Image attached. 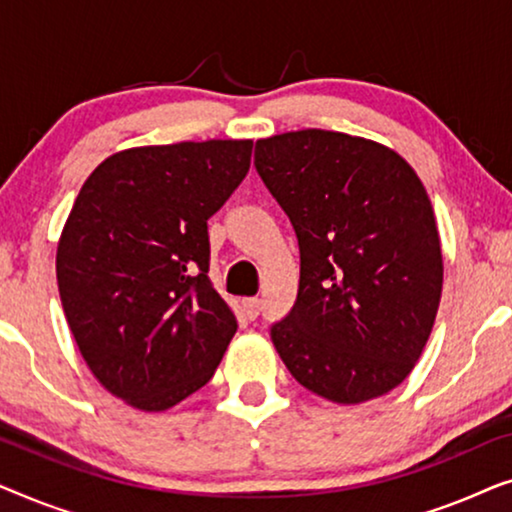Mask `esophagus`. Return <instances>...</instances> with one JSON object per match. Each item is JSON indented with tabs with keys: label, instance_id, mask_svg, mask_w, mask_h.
<instances>
[{
	"label": "esophagus",
	"instance_id": "34e87169",
	"mask_svg": "<svg viewBox=\"0 0 512 512\" xmlns=\"http://www.w3.org/2000/svg\"><path fill=\"white\" fill-rule=\"evenodd\" d=\"M242 307H244V314H247L249 319H256L258 312H261V300H258V298H244Z\"/></svg>",
	"mask_w": 512,
	"mask_h": 512
}]
</instances>
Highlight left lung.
<instances>
[{"mask_svg": "<svg viewBox=\"0 0 512 512\" xmlns=\"http://www.w3.org/2000/svg\"><path fill=\"white\" fill-rule=\"evenodd\" d=\"M254 156L300 249L296 305L270 328L277 354L326 401L389 394L422 356L443 291L424 184L389 146L333 130L258 139Z\"/></svg>", "mask_w": 512, "mask_h": 512, "instance_id": "left-lung-1", "label": "left lung"}]
</instances>
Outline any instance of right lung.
I'll list each match as a JSON object with an SVG mask.
<instances>
[{
    "label": "right lung",
    "instance_id": "add662e5",
    "mask_svg": "<svg viewBox=\"0 0 512 512\" xmlns=\"http://www.w3.org/2000/svg\"><path fill=\"white\" fill-rule=\"evenodd\" d=\"M251 139L118 151L76 195L55 256L69 331L109 394L172 408L212 380L237 319L209 279L207 219L251 163Z\"/></svg>",
    "mask_w": 512,
    "mask_h": 512
}]
</instances>
